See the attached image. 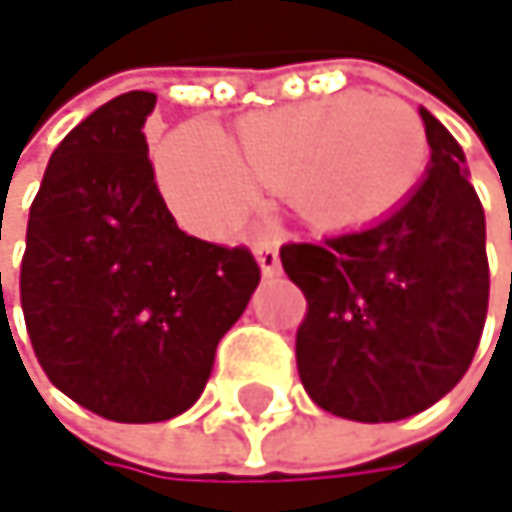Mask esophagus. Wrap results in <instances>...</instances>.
<instances>
[{
  "label": "esophagus",
  "instance_id": "1",
  "mask_svg": "<svg viewBox=\"0 0 512 512\" xmlns=\"http://www.w3.org/2000/svg\"><path fill=\"white\" fill-rule=\"evenodd\" d=\"M258 264L264 276H279L282 273V261H279V248L273 239H261L258 242Z\"/></svg>",
  "mask_w": 512,
  "mask_h": 512
}]
</instances>
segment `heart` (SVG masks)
I'll return each instance as SVG.
<instances>
[{"mask_svg": "<svg viewBox=\"0 0 512 512\" xmlns=\"http://www.w3.org/2000/svg\"><path fill=\"white\" fill-rule=\"evenodd\" d=\"M425 130L388 93H343L251 115L233 142L212 124L175 130L157 151V181L172 212L203 236L233 233L258 203V185H285L315 221H355L388 209L422 172Z\"/></svg>", "mask_w": 512, "mask_h": 512, "instance_id": "b5f03b06", "label": "heart"}]
</instances>
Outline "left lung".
<instances>
[{"label": "left lung", "mask_w": 512, "mask_h": 512, "mask_svg": "<svg viewBox=\"0 0 512 512\" xmlns=\"http://www.w3.org/2000/svg\"><path fill=\"white\" fill-rule=\"evenodd\" d=\"M431 160L407 200L379 221L282 245L306 297L297 370L306 394L352 422L428 410L467 373L489 309L486 215L464 151L419 108Z\"/></svg>", "instance_id": "1"}]
</instances>
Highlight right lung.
I'll return each instance as SVG.
<instances>
[{
  "label": "right lung",
  "instance_id": "right-lung-1",
  "mask_svg": "<svg viewBox=\"0 0 512 512\" xmlns=\"http://www.w3.org/2000/svg\"><path fill=\"white\" fill-rule=\"evenodd\" d=\"M154 102L121 93L57 145L20 264L26 331L48 379L130 425L197 404L218 340L261 282L248 248L178 230L142 133Z\"/></svg>",
  "mask_w": 512,
  "mask_h": 512
}]
</instances>
